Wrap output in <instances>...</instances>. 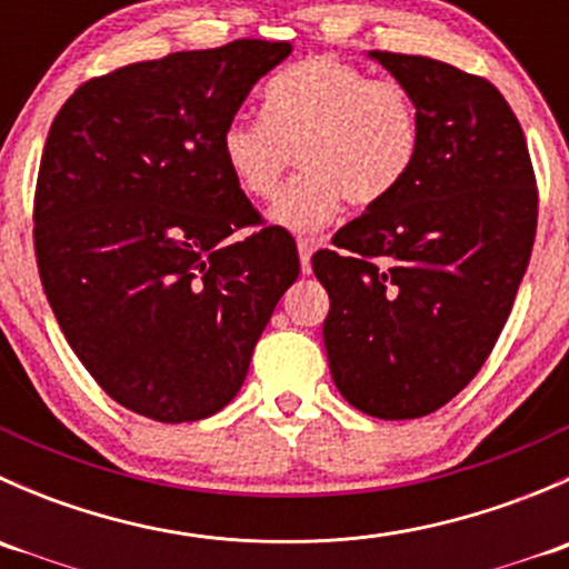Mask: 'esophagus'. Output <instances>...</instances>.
I'll return each mask as SVG.
<instances>
[{
	"mask_svg": "<svg viewBox=\"0 0 569 569\" xmlns=\"http://www.w3.org/2000/svg\"><path fill=\"white\" fill-rule=\"evenodd\" d=\"M317 239L313 237H300L297 239V250H300V263H302V272H311V256L317 250Z\"/></svg>",
	"mask_w": 569,
	"mask_h": 569,
	"instance_id": "34e87169",
	"label": "esophagus"
}]
</instances>
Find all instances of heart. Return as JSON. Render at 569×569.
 <instances>
[{
	"label": "heart",
	"mask_w": 569,
	"mask_h": 569,
	"mask_svg": "<svg viewBox=\"0 0 569 569\" xmlns=\"http://www.w3.org/2000/svg\"><path fill=\"white\" fill-rule=\"evenodd\" d=\"M220 148L239 189L258 200L278 194L297 153L302 173L269 217L308 233L336 220L343 198L369 209L399 189L421 151V114L401 82L313 54L274 73L263 118L228 120Z\"/></svg>",
	"instance_id": "heart-1"
}]
</instances>
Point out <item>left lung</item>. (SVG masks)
Returning a JSON list of instances; mask_svg holds the SVG:
<instances>
[{
	"label": "left lung",
	"instance_id": "obj_1",
	"mask_svg": "<svg viewBox=\"0 0 569 569\" xmlns=\"http://www.w3.org/2000/svg\"><path fill=\"white\" fill-rule=\"evenodd\" d=\"M371 57L416 99L421 151L399 189L311 263L330 295L332 382L366 416L401 421L455 399L490 358L529 267L539 198L496 84L432 57Z\"/></svg>",
	"mask_w": 569,
	"mask_h": 569
}]
</instances>
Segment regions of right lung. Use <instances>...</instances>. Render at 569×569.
<instances>
[{
    "label": "right lung",
    "mask_w": 569,
    "mask_h": 569,
    "mask_svg": "<svg viewBox=\"0 0 569 569\" xmlns=\"http://www.w3.org/2000/svg\"><path fill=\"white\" fill-rule=\"evenodd\" d=\"M289 51L242 38L131 62L79 84L51 123L32 211L40 283L90 377L137 416L222 410L300 274L291 233L263 222L220 148Z\"/></svg>",
    "instance_id": "add662e5"
}]
</instances>
